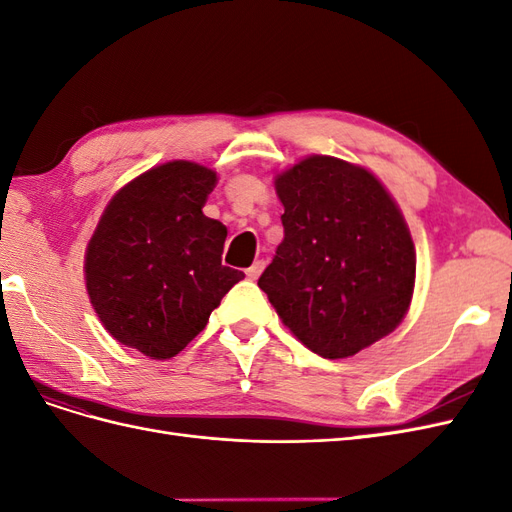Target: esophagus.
Returning <instances> with one entry per match:
<instances>
[{
  "instance_id": "obj_1",
  "label": "esophagus",
  "mask_w": 512,
  "mask_h": 512,
  "mask_svg": "<svg viewBox=\"0 0 512 512\" xmlns=\"http://www.w3.org/2000/svg\"><path fill=\"white\" fill-rule=\"evenodd\" d=\"M262 269H265V260H256L254 265L245 271V275L250 277V280H258V275L262 273Z\"/></svg>"
}]
</instances>
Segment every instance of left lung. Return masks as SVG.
Wrapping results in <instances>:
<instances>
[{"mask_svg": "<svg viewBox=\"0 0 512 512\" xmlns=\"http://www.w3.org/2000/svg\"><path fill=\"white\" fill-rule=\"evenodd\" d=\"M284 241L258 286L324 359H346L406 316L416 256L408 226L365 168L312 156L275 179Z\"/></svg>", "mask_w": 512, "mask_h": 512, "instance_id": "1", "label": "left lung"}]
</instances>
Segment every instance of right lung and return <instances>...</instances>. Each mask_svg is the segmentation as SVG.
Wrapping results in <instances>:
<instances>
[{
	"label": "right lung",
	"instance_id": "add662e5",
	"mask_svg": "<svg viewBox=\"0 0 512 512\" xmlns=\"http://www.w3.org/2000/svg\"><path fill=\"white\" fill-rule=\"evenodd\" d=\"M215 173L166 162L128 183L87 245L91 305L117 342L170 359L243 273L222 265L226 226L203 213Z\"/></svg>",
	"mask_w": 512,
	"mask_h": 512
}]
</instances>
